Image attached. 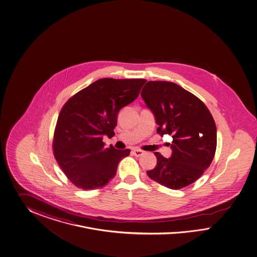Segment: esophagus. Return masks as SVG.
<instances>
[{
	"mask_svg": "<svg viewBox=\"0 0 257 257\" xmlns=\"http://www.w3.org/2000/svg\"><path fill=\"white\" fill-rule=\"evenodd\" d=\"M143 154H144V152L141 151V150H134V151H133V155L135 156H137V157H140V156H142Z\"/></svg>",
	"mask_w": 257,
	"mask_h": 257,
	"instance_id": "1",
	"label": "esophagus"
}]
</instances>
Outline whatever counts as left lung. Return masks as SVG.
Listing matches in <instances>:
<instances>
[{"instance_id": "obj_1", "label": "left lung", "mask_w": 257, "mask_h": 257, "mask_svg": "<svg viewBox=\"0 0 257 257\" xmlns=\"http://www.w3.org/2000/svg\"><path fill=\"white\" fill-rule=\"evenodd\" d=\"M141 97L156 117L157 133L170 135L172 154L155 153L156 168L149 177L171 189L194 183L209 166L217 148V127L199 98L172 82L149 81Z\"/></svg>"}]
</instances>
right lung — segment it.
<instances>
[{
    "instance_id": "obj_1",
    "label": "right lung",
    "mask_w": 257,
    "mask_h": 257,
    "mask_svg": "<svg viewBox=\"0 0 257 257\" xmlns=\"http://www.w3.org/2000/svg\"><path fill=\"white\" fill-rule=\"evenodd\" d=\"M145 79L102 78L72 96L57 118L54 154L63 172L85 190L103 187L113 179L119 161L131 150L104 148L112 138L119 110L135 101Z\"/></svg>"
}]
</instances>
